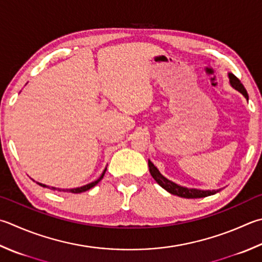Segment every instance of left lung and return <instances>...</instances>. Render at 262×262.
<instances>
[{
    "label": "left lung",
    "mask_w": 262,
    "mask_h": 262,
    "mask_svg": "<svg viewBox=\"0 0 262 262\" xmlns=\"http://www.w3.org/2000/svg\"><path fill=\"white\" fill-rule=\"evenodd\" d=\"M229 78H230L231 86L235 88L237 91H239L242 95L246 98V99H249L248 92H246L244 85L242 84L238 78L236 77L234 74H229ZM148 166H149V172L151 177L155 179V181L162 187V188H164L165 190L169 191L170 194H173L179 197H184V199H201V197L213 195L215 192L219 191V190H201V189H195V188H186V187L177 185L171 180L166 179L165 177H163L160 173V171L157 170V167L152 164L150 161H148Z\"/></svg>",
    "instance_id": "1"
}]
</instances>
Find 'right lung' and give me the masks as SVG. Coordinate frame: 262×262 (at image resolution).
<instances>
[{
    "mask_svg": "<svg viewBox=\"0 0 262 262\" xmlns=\"http://www.w3.org/2000/svg\"><path fill=\"white\" fill-rule=\"evenodd\" d=\"M106 170L107 169H105L103 170V172H102V174L100 176V178L98 180H96V181H93V182H91V184H88V185H85V186H83V187H78V188H74V189H60V188H56V187H48V186H46V185H43V184H39V182H37V184L39 185V186H42V187H47V188H49V189H51V190H58V191H68V192H74V194H78V192H83V191H86V190H89L90 188H92V187H95L98 182H99L102 178H103V176H105V172H106Z\"/></svg>",
    "mask_w": 262,
    "mask_h": 262,
    "instance_id": "1",
    "label": "right lung"
}]
</instances>
